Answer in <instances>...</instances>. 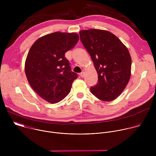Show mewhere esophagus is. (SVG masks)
<instances>
[{"label": "esophagus", "instance_id": "1", "mask_svg": "<svg viewBox=\"0 0 156 156\" xmlns=\"http://www.w3.org/2000/svg\"><path fill=\"white\" fill-rule=\"evenodd\" d=\"M80 76H81V77H83V76H84V72H82L81 73H80Z\"/></svg>", "mask_w": 156, "mask_h": 156}]
</instances>
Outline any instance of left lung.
<instances>
[{
	"label": "left lung",
	"mask_w": 156,
	"mask_h": 156,
	"mask_svg": "<svg viewBox=\"0 0 156 156\" xmlns=\"http://www.w3.org/2000/svg\"><path fill=\"white\" fill-rule=\"evenodd\" d=\"M83 46L90 54L98 75L91 93L103 101L115 99L131 76V58L126 47L108 31L91 29L80 31Z\"/></svg>",
	"instance_id": "8db88e82"
}]
</instances>
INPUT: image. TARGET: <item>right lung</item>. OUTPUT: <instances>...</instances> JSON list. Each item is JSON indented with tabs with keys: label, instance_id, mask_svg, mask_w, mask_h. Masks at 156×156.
I'll list each match as a JSON object with an SVG mask.
<instances>
[{
	"label": "right lung",
	"instance_id": "obj_1",
	"mask_svg": "<svg viewBox=\"0 0 156 156\" xmlns=\"http://www.w3.org/2000/svg\"><path fill=\"white\" fill-rule=\"evenodd\" d=\"M78 40L76 33L55 32L39 38L28 52L25 65L27 80L34 91L50 103L63 99L78 78L65 54Z\"/></svg>",
	"mask_w": 156,
	"mask_h": 156
}]
</instances>
